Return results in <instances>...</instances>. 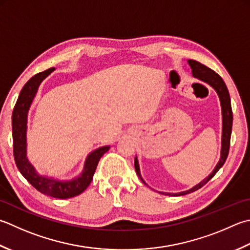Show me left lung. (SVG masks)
<instances>
[{
    "label": "left lung",
    "instance_id": "1",
    "mask_svg": "<svg viewBox=\"0 0 250 250\" xmlns=\"http://www.w3.org/2000/svg\"><path fill=\"white\" fill-rule=\"evenodd\" d=\"M188 65L192 68V73L195 78H197L200 81L206 82L208 84L214 89V91L217 92V94L219 95L220 103H221V109H222V142H221V157H220L219 163L217 164L216 168L213 169V171L210 173L208 177L203 180L202 182L198 183L197 185H195L194 188L190 189L184 190V192H180V193H164V192H159L164 195H169V196H182V195H187L189 193H193L195 190L199 189L200 188H203L205 184H206L209 180H211L214 174H216L219 169L222 167L226 163V160L228 158L229 155V141H231V133H232V124H233V112H232V107H231V99H229V94L228 91V87L226 85V83L222 80V78L220 77L217 72H214L212 69H210L207 66L203 65L199 62L193 61V60H188ZM134 167L136 174L139 175L140 179L142 180V182L146 184L144 182V180L141 177V172H140V166H139V161L138 158L135 157L134 159Z\"/></svg>",
    "mask_w": 250,
    "mask_h": 250
}]
</instances>
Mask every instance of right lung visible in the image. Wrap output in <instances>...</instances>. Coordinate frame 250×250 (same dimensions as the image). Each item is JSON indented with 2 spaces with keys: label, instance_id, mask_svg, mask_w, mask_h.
<instances>
[{
  "label": "right lung",
  "instance_id": "add662e5",
  "mask_svg": "<svg viewBox=\"0 0 250 250\" xmlns=\"http://www.w3.org/2000/svg\"><path fill=\"white\" fill-rule=\"evenodd\" d=\"M54 71V68H50L43 72H39L33 76L26 84L23 85L19 93L16 105L14 107L12 116V129H13V150L14 158L17 168L21 171L29 183L39 192L47 196L66 199L75 197L77 195L84 192L89 187L93 175L97 167V164L101 157L107 150L109 146H103L95 149L87 156L84 163L82 173L79 177L69 181H60L54 178H47L39 174L33 166L29 163L27 158V116L31 103L36 96L39 86L45 78Z\"/></svg>",
  "mask_w": 250,
  "mask_h": 250
}]
</instances>
